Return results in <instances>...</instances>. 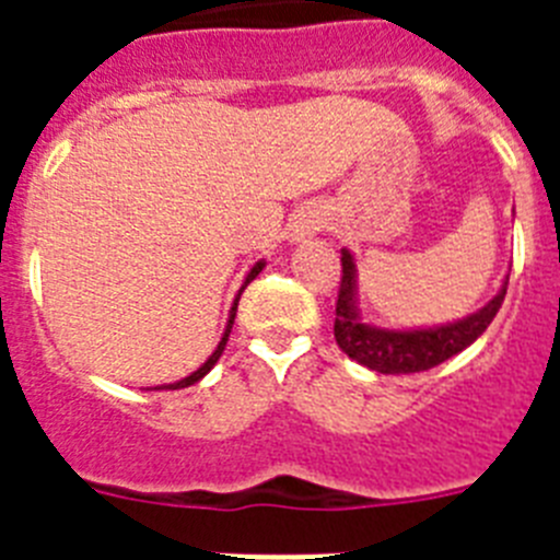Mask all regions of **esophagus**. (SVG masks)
<instances>
[{
	"label": "esophagus",
	"mask_w": 560,
	"mask_h": 560,
	"mask_svg": "<svg viewBox=\"0 0 560 560\" xmlns=\"http://www.w3.org/2000/svg\"><path fill=\"white\" fill-rule=\"evenodd\" d=\"M319 224H323V221L316 219V215H303V219H300L294 224V237H296V241H300V237L311 235V232H314V230H319Z\"/></svg>",
	"instance_id": "esophagus-1"
}]
</instances>
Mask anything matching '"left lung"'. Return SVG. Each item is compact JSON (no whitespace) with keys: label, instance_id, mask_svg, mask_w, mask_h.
I'll use <instances>...</instances> for the list:
<instances>
[{"label":"left lung","instance_id":"1","mask_svg":"<svg viewBox=\"0 0 560 560\" xmlns=\"http://www.w3.org/2000/svg\"><path fill=\"white\" fill-rule=\"evenodd\" d=\"M504 294H508V277H504L502 289L493 294V300H488L482 308L463 316L457 323L409 330L375 328L361 319L355 257L350 255V249H341V283L334 323L336 345L341 348V353H348L350 359L375 373H423L474 345L493 323L497 311L502 308Z\"/></svg>","mask_w":560,"mask_h":560}]
</instances>
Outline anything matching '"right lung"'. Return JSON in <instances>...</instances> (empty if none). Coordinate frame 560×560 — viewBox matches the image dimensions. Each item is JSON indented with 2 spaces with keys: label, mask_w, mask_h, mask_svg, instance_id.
<instances>
[{
  "label": "right lung",
  "mask_w": 560,
  "mask_h": 560,
  "mask_svg": "<svg viewBox=\"0 0 560 560\" xmlns=\"http://www.w3.org/2000/svg\"><path fill=\"white\" fill-rule=\"evenodd\" d=\"M264 266H266V260H257L255 266H252L249 269V275L244 277V285H241V291H237L235 294V303H232V308H230V319H226V328H224V336H221V341H219V348L212 350V355L210 359L205 361V364H201L199 370H196V373H190L187 375V378H182V381H176V384H162V387H153V389H182V387H190V384H196V381H201L205 378L207 373H210L212 368H215V361L221 359V353H224V348H226V339H230V330H232V323H235V311H237V300H241V294H244V289L246 285L252 283V280H255L257 275H260V271H264Z\"/></svg>",
  "instance_id": "right-lung-1"
}]
</instances>
